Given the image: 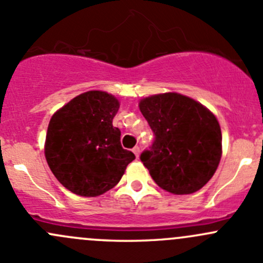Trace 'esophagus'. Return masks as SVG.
I'll return each instance as SVG.
<instances>
[{
    "mask_svg": "<svg viewBox=\"0 0 263 263\" xmlns=\"http://www.w3.org/2000/svg\"><path fill=\"white\" fill-rule=\"evenodd\" d=\"M132 151H134V154L136 155V158H139L140 155V147L139 146H135L134 148H132Z\"/></svg>",
    "mask_w": 263,
    "mask_h": 263,
    "instance_id": "1",
    "label": "esophagus"
}]
</instances>
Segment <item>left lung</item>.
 Returning <instances> with one entry per match:
<instances>
[{
	"label": "left lung",
	"mask_w": 263,
	"mask_h": 263,
	"mask_svg": "<svg viewBox=\"0 0 263 263\" xmlns=\"http://www.w3.org/2000/svg\"><path fill=\"white\" fill-rule=\"evenodd\" d=\"M140 110L155 136L140 156L154 182L174 195L201 190L221 158V129L215 116L177 92L145 98Z\"/></svg>",
	"instance_id": "1"
}]
</instances>
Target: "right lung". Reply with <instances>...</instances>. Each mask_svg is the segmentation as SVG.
I'll list each match as a JSON object with an SVG mask.
<instances>
[{
	"label": "right lung",
	"mask_w": 263,
	"mask_h": 263,
	"mask_svg": "<svg viewBox=\"0 0 263 263\" xmlns=\"http://www.w3.org/2000/svg\"><path fill=\"white\" fill-rule=\"evenodd\" d=\"M119 103L104 91L84 92L53 115L46 137V159L58 182L85 197L103 195L121 181L135 159L121 145L112 122Z\"/></svg>",
	"instance_id": "add662e5"
}]
</instances>
